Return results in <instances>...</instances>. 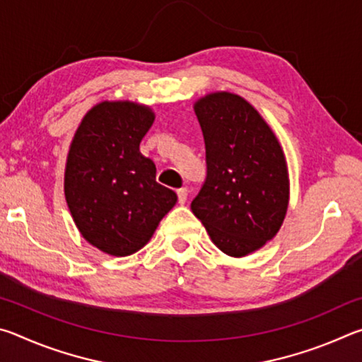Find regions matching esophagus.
<instances>
[{
	"label": "esophagus",
	"instance_id": "esophagus-1",
	"mask_svg": "<svg viewBox=\"0 0 362 362\" xmlns=\"http://www.w3.org/2000/svg\"><path fill=\"white\" fill-rule=\"evenodd\" d=\"M187 196H188L187 188H179V189H177V199H179V204H185L187 203Z\"/></svg>",
	"mask_w": 362,
	"mask_h": 362
}]
</instances>
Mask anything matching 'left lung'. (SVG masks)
<instances>
[{
  "label": "left lung",
  "instance_id": "obj_1",
  "mask_svg": "<svg viewBox=\"0 0 362 362\" xmlns=\"http://www.w3.org/2000/svg\"><path fill=\"white\" fill-rule=\"evenodd\" d=\"M194 115L204 139L206 179L192 211L220 250L247 255L272 240L284 220V153L259 112L240 95H206L196 102Z\"/></svg>",
  "mask_w": 362,
  "mask_h": 362
}]
</instances>
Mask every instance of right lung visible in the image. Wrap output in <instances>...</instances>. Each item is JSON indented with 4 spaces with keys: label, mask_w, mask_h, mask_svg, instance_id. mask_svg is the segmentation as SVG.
<instances>
[{
    "label": "right lung",
    "mask_w": 362,
    "mask_h": 362,
    "mask_svg": "<svg viewBox=\"0 0 362 362\" xmlns=\"http://www.w3.org/2000/svg\"><path fill=\"white\" fill-rule=\"evenodd\" d=\"M153 121L148 107L102 102L86 113L70 146L66 204L81 235L110 255L144 247L177 201L139 151Z\"/></svg>",
    "instance_id": "add662e5"
}]
</instances>
